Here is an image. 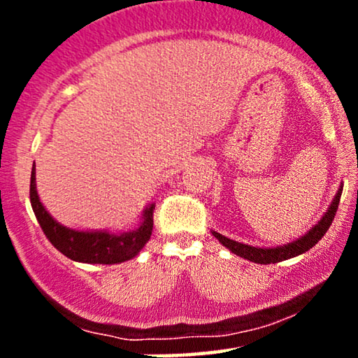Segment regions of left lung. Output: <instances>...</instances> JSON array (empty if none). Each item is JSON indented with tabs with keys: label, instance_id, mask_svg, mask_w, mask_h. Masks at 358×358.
<instances>
[{
	"label": "left lung",
	"instance_id": "left-lung-1",
	"mask_svg": "<svg viewBox=\"0 0 358 358\" xmlns=\"http://www.w3.org/2000/svg\"><path fill=\"white\" fill-rule=\"evenodd\" d=\"M342 190H343V185L338 188L334 202H331L330 208L324 212L322 220H320L315 227H311L310 232H306L305 236L299 237L298 241L289 242V244L279 245V248L261 249V248H252V245H248V244H241V242H236L232 239H227V237L222 236V234H219V232H212V234L220 241V244H224L225 248L231 250V252L237 254V256H241L244 259H248V261L257 262V264H274V262L286 261V259L296 257V256H299V254L310 250L316 244V242H318L324 236V234H327L328 229H330L331 222H334V219H335L336 208H338V203H340V196H342Z\"/></svg>",
	"mask_w": 358,
	"mask_h": 358
}]
</instances>
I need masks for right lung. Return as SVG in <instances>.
<instances>
[{
    "label": "right lung",
    "instance_id": "1",
    "mask_svg": "<svg viewBox=\"0 0 358 358\" xmlns=\"http://www.w3.org/2000/svg\"><path fill=\"white\" fill-rule=\"evenodd\" d=\"M30 202L34 208L36 220L47 239L52 242L55 249H59L64 256L72 261L89 262V264H117L127 259L138 256V252L145 248L153 232V210L155 205H148L143 212V222L136 231L109 234V232H84L64 227L59 222L53 220L52 215L45 210L36 193L35 183V163L31 168L30 180Z\"/></svg>",
    "mask_w": 358,
    "mask_h": 358
}]
</instances>
